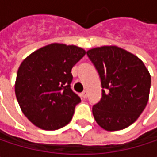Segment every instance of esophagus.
I'll return each instance as SVG.
<instances>
[{
    "mask_svg": "<svg viewBox=\"0 0 157 157\" xmlns=\"http://www.w3.org/2000/svg\"><path fill=\"white\" fill-rule=\"evenodd\" d=\"M81 96L83 98V99H85V98H87V91H83L82 94H81Z\"/></svg>",
    "mask_w": 157,
    "mask_h": 157,
    "instance_id": "esophagus-1",
    "label": "esophagus"
}]
</instances>
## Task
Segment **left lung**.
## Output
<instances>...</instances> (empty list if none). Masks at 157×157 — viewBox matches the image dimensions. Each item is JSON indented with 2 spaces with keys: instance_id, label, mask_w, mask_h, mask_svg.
Instances as JSON below:
<instances>
[{
  "instance_id": "8db88e82",
  "label": "left lung",
  "mask_w": 157,
  "mask_h": 157,
  "mask_svg": "<svg viewBox=\"0 0 157 157\" xmlns=\"http://www.w3.org/2000/svg\"><path fill=\"white\" fill-rule=\"evenodd\" d=\"M87 55L96 67L105 89L100 102L93 107L96 123L107 131L128 127L147 105L151 86L149 71L136 55L115 45L90 49Z\"/></svg>"
}]
</instances>
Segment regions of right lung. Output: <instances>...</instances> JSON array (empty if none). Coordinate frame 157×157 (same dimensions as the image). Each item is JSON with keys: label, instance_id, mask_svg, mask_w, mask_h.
<instances>
[{"label": "right lung", "instance_id": "obj_1", "mask_svg": "<svg viewBox=\"0 0 157 157\" xmlns=\"http://www.w3.org/2000/svg\"><path fill=\"white\" fill-rule=\"evenodd\" d=\"M85 52L75 45L54 43L21 62L16 76V98L23 114L35 126L56 130L72 120L81 99L71 89V71Z\"/></svg>", "mask_w": 157, "mask_h": 157}]
</instances>
